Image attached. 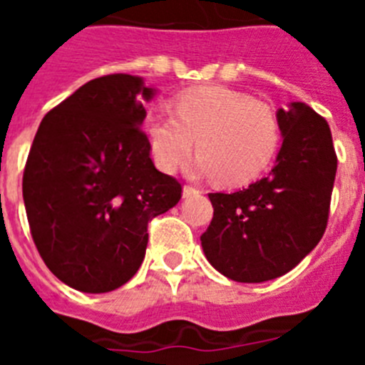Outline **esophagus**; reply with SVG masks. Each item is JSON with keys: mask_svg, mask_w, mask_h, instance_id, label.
<instances>
[{"mask_svg": "<svg viewBox=\"0 0 365 365\" xmlns=\"http://www.w3.org/2000/svg\"><path fill=\"white\" fill-rule=\"evenodd\" d=\"M199 190L193 188V186H185L182 188V197H192V195H197Z\"/></svg>", "mask_w": 365, "mask_h": 365, "instance_id": "1", "label": "esophagus"}]
</instances>
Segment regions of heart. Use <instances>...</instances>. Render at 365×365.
<instances>
[{
	"mask_svg": "<svg viewBox=\"0 0 365 365\" xmlns=\"http://www.w3.org/2000/svg\"><path fill=\"white\" fill-rule=\"evenodd\" d=\"M151 157L163 172L185 163L197 138L195 175L237 186L265 172L279 140L278 120L269 106L225 86L195 87L177 96L175 115L151 111L144 122Z\"/></svg>",
	"mask_w": 365,
	"mask_h": 365,
	"instance_id": "b5f03b06",
	"label": "heart"
}]
</instances>
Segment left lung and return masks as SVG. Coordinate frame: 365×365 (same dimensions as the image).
Here are the masks:
<instances>
[{"instance_id": "8db88e82", "label": "left lung", "mask_w": 365, "mask_h": 365, "mask_svg": "<svg viewBox=\"0 0 365 365\" xmlns=\"http://www.w3.org/2000/svg\"><path fill=\"white\" fill-rule=\"evenodd\" d=\"M283 144L269 175L234 193H210L214 217L201 235L206 259L240 283L294 269L327 227L336 153L325 118L303 102L276 113Z\"/></svg>"}]
</instances>
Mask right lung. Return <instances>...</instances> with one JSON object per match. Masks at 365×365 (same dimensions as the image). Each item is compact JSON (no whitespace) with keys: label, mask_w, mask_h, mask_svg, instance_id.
I'll use <instances>...</instances> for the list:
<instances>
[{"label":"right lung","mask_w":365,"mask_h":365,"mask_svg":"<svg viewBox=\"0 0 365 365\" xmlns=\"http://www.w3.org/2000/svg\"><path fill=\"white\" fill-rule=\"evenodd\" d=\"M157 95L140 76L83 83L41 120L24 172L32 240L45 265L80 292L115 291L144 259L148 222L179 202L140 125Z\"/></svg>","instance_id":"add662e5"}]
</instances>
